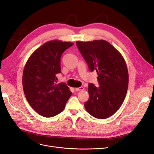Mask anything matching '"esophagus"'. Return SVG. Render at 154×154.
<instances>
[{
  "instance_id": "esophagus-1",
  "label": "esophagus",
  "mask_w": 154,
  "mask_h": 154,
  "mask_svg": "<svg viewBox=\"0 0 154 154\" xmlns=\"http://www.w3.org/2000/svg\"><path fill=\"white\" fill-rule=\"evenodd\" d=\"M75 90L76 91H83L84 90V88L83 87H78V88H75Z\"/></svg>"
}]
</instances>
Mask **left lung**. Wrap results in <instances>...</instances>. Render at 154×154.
Instances as JSON below:
<instances>
[{
  "label": "left lung",
  "instance_id": "8db88e82",
  "mask_svg": "<svg viewBox=\"0 0 154 154\" xmlns=\"http://www.w3.org/2000/svg\"><path fill=\"white\" fill-rule=\"evenodd\" d=\"M76 44L90 71L98 74L100 86L88 84L89 98L85 108L96 118H109L119 109L127 94V64L119 51L105 40L77 41Z\"/></svg>",
  "mask_w": 154,
  "mask_h": 154
}]
</instances>
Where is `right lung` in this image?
I'll use <instances>...</instances> for the list:
<instances>
[{"mask_svg":"<svg viewBox=\"0 0 154 154\" xmlns=\"http://www.w3.org/2000/svg\"><path fill=\"white\" fill-rule=\"evenodd\" d=\"M74 45L71 42L51 40L34 51L26 63L22 85L29 104L37 113L51 118L63 110L72 92L64 83H57L61 72L62 53Z\"/></svg>","mask_w":154,"mask_h":154,"instance_id":"add662e5","label":"right lung"}]
</instances>
